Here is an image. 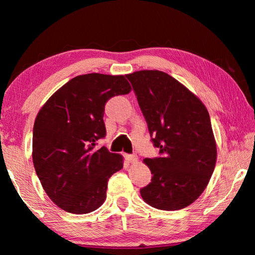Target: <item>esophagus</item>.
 <instances>
[{
  "label": "esophagus",
  "instance_id": "obj_1",
  "mask_svg": "<svg viewBox=\"0 0 255 255\" xmlns=\"http://www.w3.org/2000/svg\"><path fill=\"white\" fill-rule=\"evenodd\" d=\"M126 159L128 162H130V163H133V162H136L137 161V156L136 155H131V154H127L126 155Z\"/></svg>",
  "mask_w": 255,
  "mask_h": 255
}]
</instances>
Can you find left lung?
<instances>
[{
    "instance_id": "8db88e82",
    "label": "left lung",
    "mask_w": 255,
    "mask_h": 255,
    "mask_svg": "<svg viewBox=\"0 0 255 255\" xmlns=\"http://www.w3.org/2000/svg\"><path fill=\"white\" fill-rule=\"evenodd\" d=\"M158 157L145 158L152 182L140 189L146 204L179 210L196 201L213 174L217 147L208 110L174 77L161 71L127 75Z\"/></svg>"
}]
</instances>
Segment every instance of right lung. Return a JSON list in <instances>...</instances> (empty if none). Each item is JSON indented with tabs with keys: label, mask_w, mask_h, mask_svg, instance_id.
<instances>
[{
	"label": "right lung",
	"mask_w": 255,
	"mask_h": 255,
	"mask_svg": "<svg viewBox=\"0 0 255 255\" xmlns=\"http://www.w3.org/2000/svg\"><path fill=\"white\" fill-rule=\"evenodd\" d=\"M130 91L124 75H79L38 112L32 135L34 170L59 208L89 214L105 202L108 180L123 169L124 158L105 146L97 149L96 141L106 136V102Z\"/></svg>",
	"instance_id": "1"
}]
</instances>
